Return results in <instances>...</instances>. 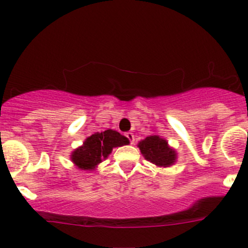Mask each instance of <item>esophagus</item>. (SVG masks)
Wrapping results in <instances>:
<instances>
[{"label": "esophagus", "instance_id": "34e87169", "mask_svg": "<svg viewBox=\"0 0 248 248\" xmlns=\"http://www.w3.org/2000/svg\"><path fill=\"white\" fill-rule=\"evenodd\" d=\"M126 137H127V139H129L130 143L134 144V142H135V136H134V134H132V132H126Z\"/></svg>", "mask_w": 248, "mask_h": 248}]
</instances>
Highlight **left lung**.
<instances>
[{"mask_svg": "<svg viewBox=\"0 0 248 248\" xmlns=\"http://www.w3.org/2000/svg\"><path fill=\"white\" fill-rule=\"evenodd\" d=\"M144 159L159 168H169L177 160V152L159 135H149L137 144Z\"/></svg>", "mask_w": 248, "mask_h": 248, "instance_id": "left-lung-1", "label": "left lung"}]
</instances>
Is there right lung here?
I'll use <instances>...</instances> for the list:
<instances>
[{
  "label": "right lung",
  "mask_w": 248,
  "mask_h": 248,
  "mask_svg": "<svg viewBox=\"0 0 248 248\" xmlns=\"http://www.w3.org/2000/svg\"><path fill=\"white\" fill-rule=\"evenodd\" d=\"M125 144H129L127 137L116 130L108 129L102 132H95L71 153V161L79 170L94 171L100 163L108 158L113 148Z\"/></svg>",
  "instance_id": "1"
}]
</instances>
